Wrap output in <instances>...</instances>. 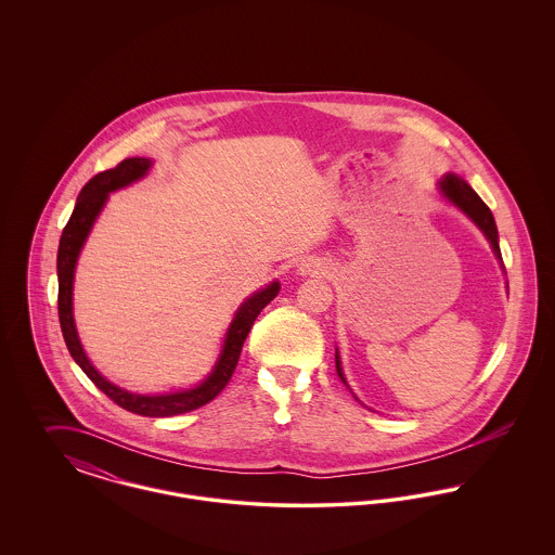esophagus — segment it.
Masks as SVG:
<instances>
[{"label": "esophagus", "mask_w": 555, "mask_h": 555, "mask_svg": "<svg viewBox=\"0 0 555 555\" xmlns=\"http://www.w3.org/2000/svg\"><path fill=\"white\" fill-rule=\"evenodd\" d=\"M331 270H333L331 262H326L322 258H308V260H304L301 264L297 266V272L301 276H308V274H312V276H326V274H331Z\"/></svg>", "instance_id": "esophagus-1"}]
</instances>
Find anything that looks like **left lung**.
I'll list each match as a JSON object with an SVG mask.
<instances>
[{"mask_svg":"<svg viewBox=\"0 0 555 555\" xmlns=\"http://www.w3.org/2000/svg\"><path fill=\"white\" fill-rule=\"evenodd\" d=\"M437 189L441 193L443 199H448L449 204H453L460 211H464L476 227L480 229V233L491 243V249L498 258V262L503 268L502 249H500V235H498V224L491 210L487 208V204L476 195L475 189L468 185L462 177L448 172L439 183ZM335 364H337V374L344 380L345 387L349 389L347 380H345L344 369H341V358H339V349H335ZM351 391V389H349ZM356 397V396H353ZM358 399V397H356Z\"/></svg>","mask_w":555,"mask_h":555,"instance_id":"left-lung-1","label":"left lung"}]
</instances>
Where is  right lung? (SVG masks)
I'll list each match as a JSON object with an SVG mask.
<instances>
[{
  "instance_id": "add662e5",
  "label": "right lung",
  "mask_w": 555,
  "mask_h": 555,
  "mask_svg": "<svg viewBox=\"0 0 555 555\" xmlns=\"http://www.w3.org/2000/svg\"><path fill=\"white\" fill-rule=\"evenodd\" d=\"M152 164L154 162L150 158L122 159L116 168L95 175L87 185L80 189L77 206L73 210L68 224L62 231L60 247H57V317H60L64 341H66L73 360L93 380V385L100 391H104L114 403H118L120 408L129 410L132 414L164 418V416H177V414L197 410V408L206 405L227 387V383L231 380L235 366H237L243 341L247 339V335L254 326V320L279 295L281 283L272 281L270 285H266L264 289L256 291L238 306L235 318L231 320V326L224 335L220 356H218L216 364L211 366L210 374L199 385H195L191 389L159 393V396H141V393H131V391L109 383L104 374H100L98 369L89 362V358L80 345L77 324H75V314H73L75 270L79 262L80 249L89 237L98 216L104 210L109 193L143 179L147 175V170L152 168Z\"/></svg>"
}]
</instances>
